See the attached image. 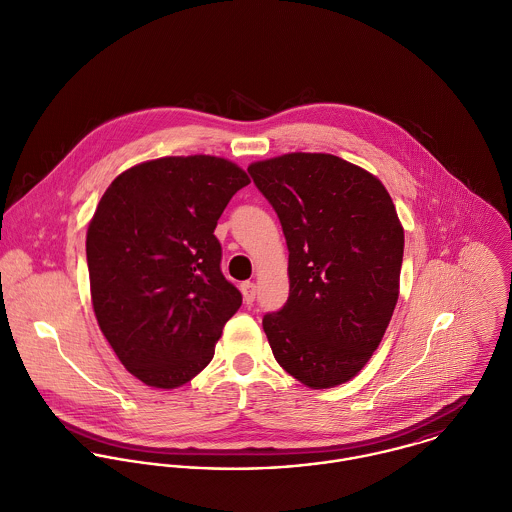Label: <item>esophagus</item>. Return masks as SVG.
Returning <instances> with one entry per match:
<instances>
[{"instance_id":"esophagus-1","label":"esophagus","mask_w":512,"mask_h":512,"mask_svg":"<svg viewBox=\"0 0 512 512\" xmlns=\"http://www.w3.org/2000/svg\"><path fill=\"white\" fill-rule=\"evenodd\" d=\"M240 290H242L244 302H246V304H252L254 298H256V284H254V282H244V284L240 286Z\"/></svg>"}]
</instances>
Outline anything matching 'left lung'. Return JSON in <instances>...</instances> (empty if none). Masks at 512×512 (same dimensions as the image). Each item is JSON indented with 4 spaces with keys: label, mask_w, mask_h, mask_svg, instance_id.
Wrapping results in <instances>:
<instances>
[{
    "label": "left lung",
    "mask_w": 512,
    "mask_h": 512,
    "mask_svg": "<svg viewBox=\"0 0 512 512\" xmlns=\"http://www.w3.org/2000/svg\"><path fill=\"white\" fill-rule=\"evenodd\" d=\"M288 244L290 296L266 314L276 361L312 389L355 377L397 298L403 226L381 180L340 157L290 153L248 167Z\"/></svg>",
    "instance_id": "1"
}]
</instances>
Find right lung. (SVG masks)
<instances>
[{
	"instance_id": "add662e5",
	"label": "right lung",
	"mask_w": 512,
	"mask_h": 512,
	"mask_svg": "<svg viewBox=\"0 0 512 512\" xmlns=\"http://www.w3.org/2000/svg\"><path fill=\"white\" fill-rule=\"evenodd\" d=\"M246 184L226 159L165 157L121 172L97 204L87 228L95 318L127 371L151 387L198 375L242 306L222 276L214 228Z\"/></svg>"
}]
</instances>
